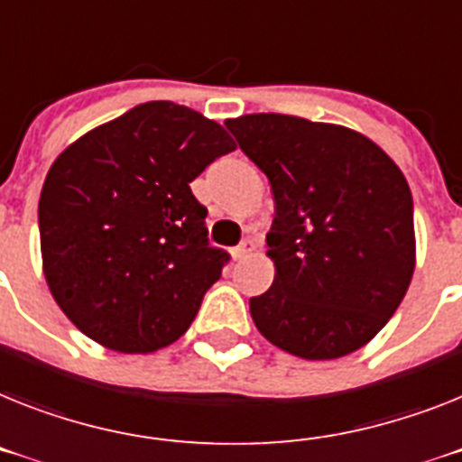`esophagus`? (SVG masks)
Wrapping results in <instances>:
<instances>
[{
    "instance_id": "34e87169",
    "label": "esophagus",
    "mask_w": 462,
    "mask_h": 462,
    "mask_svg": "<svg viewBox=\"0 0 462 462\" xmlns=\"http://www.w3.org/2000/svg\"><path fill=\"white\" fill-rule=\"evenodd\" d=\"M254 251H255V242H254V239H244V242L239 244L237 249L232 251V258H235V261H242V258H246V255L254 254Z\"/></svg>"
}]
</instances>
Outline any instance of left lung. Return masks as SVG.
Wrapping results in <instances>:
<instances>
[{
  "instance_id": "8db88e82",
  "label": "left lung",
  "mask_w": 462,
  "mask_h": 462,
  "mask_svg": "<svg viewBox=\"0 0 462 462\" xmlns=\"http://www.w3.org/2000/svg\"><path fill=\"white\" fill-rule=\"evenodd\" d=\"M270 180L274 282L251 298L255 328L300 359H338L385 327L413 277L404 173L359 131L293 115L227 119Z\"/></svg>"
}]
</instances>
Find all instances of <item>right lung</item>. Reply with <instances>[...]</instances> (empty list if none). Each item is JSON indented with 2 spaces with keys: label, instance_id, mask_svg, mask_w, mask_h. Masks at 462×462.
I'll use <instances>...</instances> for the list:
<instances>
[{
  "label": "right lung",
  "instance_id": "right-lung-1",
  "mask_svg": "<svg viewBox=\"0 0 462 462\" xmlns=\"http://www.w3.org/2000/svg\"><path fill=\"white\" fill-rule=\"evenodd\" d=\"M235 147L213 119L152 100L58 154L40 197L42 267L84 336L147 355L188 331L230 258L208 246L189 183Z\"/></svg>",
  "mask_w": 462,
  "mask_h": 462
}]
</instances>
